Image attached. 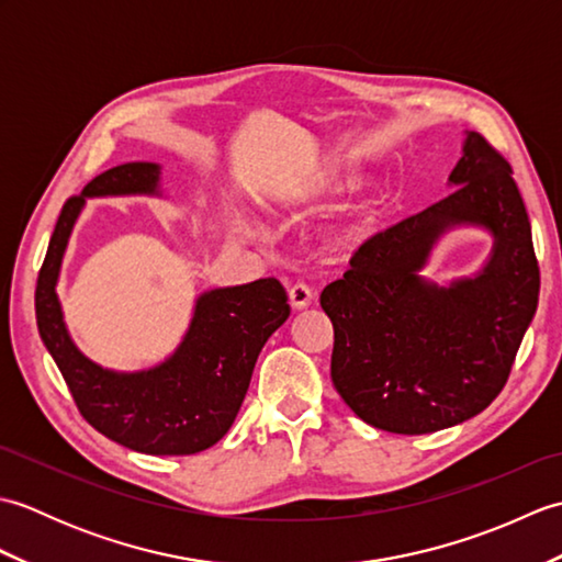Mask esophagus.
I'll use <instances>...</instances> for the list:
<instances>
[{
	"mask_svg": "<svg viewBox=\"0 0 562 562\" xmlns=\"http://www.w3.org/2000/svg\"><path fill=\"white\" fill-rule=\"evenodd\" d=\"M314 302V290L306 282H296L290 288V304L292 308H306Z\"/></svg>",
	"mask_w": 562,
	"mask_h": 562,
	"instance_id": "esophagus-1",
	"label": "esophagus"
}]
</instances>
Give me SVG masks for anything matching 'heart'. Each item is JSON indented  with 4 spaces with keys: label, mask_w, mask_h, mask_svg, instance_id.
I'll use <instances>...</instances> for the list:
<instances>
[{
    "label": "heart",
    "mask_w": 562,
    "mask_h": 562,
    "mask_svg": "<svg viewBox=\"0 0 562 562\" xmlns=\"http://www.w3.org/2000/svg\"><path fill=\"white\" fill-rule=\"evenodd\" d=\"M238 229H241L244 234H250V224H246V222H238Z\"/></svg>",
    "instance_id": "heart-1"
}]
</instances>
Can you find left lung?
<instances>
[{
    "label": "left lung",
    "mask_w": 562,
    "mask_h": 562,
    "mask_svg": "<svg viewBox=\"0 0 562 562\" xmlns=\"http://www.w3.org/2000/svg\"><path fill=\"white\" fill-rule=\"evenodd\" d=\"M451 195L369 238L321 292L333 321L330 379L367 425L427 435L471 420L507 384L539 304L531 224L509 164L465 133ZM459 225L492 234L486 266L437 285L422 274Z\"/></svg>",
    "instance_id": "left-lung-1"
}]
</instances>
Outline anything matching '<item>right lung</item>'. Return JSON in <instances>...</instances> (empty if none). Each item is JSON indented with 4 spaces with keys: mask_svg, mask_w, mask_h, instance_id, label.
Listing matches in <instances>:
<instances>
[{
    "mask_svg": "<svg viewBox=\"0 0 562 562\" xmlns=\"http://www.w3.org/2000/svg\"><path fill=\"white\" fill-rule=\"evenodd\" d=\"M117 195L164 198L161 166H115L65 202L35 288L41 338L79 413L101 435L154 457L205 451L234 425L262 345L290 316L288 294L274 278L214 288L198 296L183 340L164 362L117 372L89 360L69 336L55 288L87 200Z\"/></svg>",
    "mask_w": 562,
    "mask_h": 562,
    "instance_id": "add662e5",
    "label": "right lung"
}]
</instances>
